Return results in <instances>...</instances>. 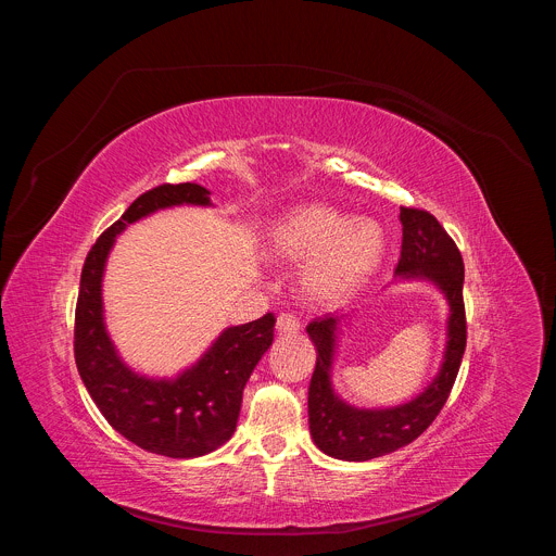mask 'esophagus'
<instances>
[{"mask_svg": "<svg viewBox=\"0 0 556 556\" xmlns=\"http://www.w3.org/2000/svg\"><path fill=\"white\" fill-rule=\"evenodd\" d=\"M299 328H301V324H299V319H296L294 314L281 312V314L277 316V330H279L281 334H296Z\"/></svg>", "mask_w": 556, "mask_h": 556, "instance_id": "esophagus-1", "label": "esophagus"}]
</instances>
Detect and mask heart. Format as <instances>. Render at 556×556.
Wrapping results in <instances>:
<instances>
[{"label": "heart", "instance_id": "1", "mask_svg": "<svg viewBox=\"0 0 556 556\" xmlns=\"http://www.w3.org/2000/svg\"><path fill=\"white\" fill-rule=\"evenodd\" d=\"M384 251L382 230L371 219L305 204L286 213L268 235V255L301 264V288L316 303H339L356 292L378 268Z\"/></svg>", "mask_w": 556, "mask_h": 556}]
</instances>
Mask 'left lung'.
<instances>
[{"instance_id": "1", "label": "left lung", "mask_w": 556, "mask_h": 556, "mask_svg": "<svg viewBox=\"0 0 556 556\" xmlns=\"http://www.w3.org/2000/svg\"><path fill=\"white\" fill-rule=\"evenodd\" d=\"M401 222L403 251L399 266H395V275L427 277L435 281L451 305L444 365L427 391L403 407L382 412L354 409L337 399L330 384L339 316L326 314L314 319L305 328L316 345V352H319L307 389L309 433L316 446L337 459L365 462L407 446L422 435L442 412L462 365L466 348L462 253L451 240V235L429 211L401 206Z\"/></svg>"}]
</instances>
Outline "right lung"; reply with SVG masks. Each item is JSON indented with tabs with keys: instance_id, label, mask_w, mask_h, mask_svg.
<instances>
[{
	"instance_id": "1",
	"label": "right lung",
	"mask_w": 556,
	"mask_h": 556,
	"mask_svg": "<svg viewBox=\"0 0 556 556\" xmlns=\"http://www.w3.org/2000/svg\"><path fill=\"white\" fill-rule=\"evenodd\" d=\"M174 204H208L200 185H161L138 195L90 249L74 312V361L105 420L136 446L198 457L230 440L240 418L244 387L273 345L275 314L228 328L213 348L176 380H149L127 369L103 326L101 279L116 235L131 222Z\"/></svg>"
}]
</instances>
